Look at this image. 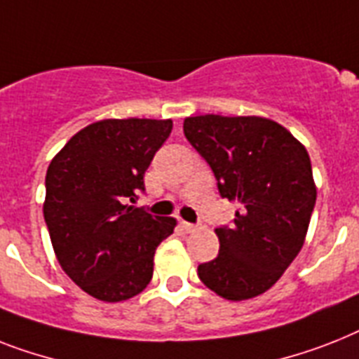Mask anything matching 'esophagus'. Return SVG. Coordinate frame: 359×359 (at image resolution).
<instances>
[{"label":"esophagus","mask_w":359,"mask_h":359,"mask_svg":"<svg viewBox=\"0 0 359 359\" xmlns=\"http://www.w3.org/2000/svg\"><path fill=\"white\" fill-rule=\"evenodd\" d=\"M180 225H182V229H184V232H195V230H197V225H194V223H188V221H182V223H180Z\"/></svg>","instance_id":"1"}]
</instances>
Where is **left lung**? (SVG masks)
<instances>
[{
	"instance_id": "left-lung-1",
	"label": "left lung",
	"mask_w": 359,
	"mask_h": 359,
	"mask_svg": "<svg viewBox=\"0 0 359 359\" xmlns=\"http://www.w3.org/2000/svg\"><path fill=\"white\" fill-rule=\"evenodd\" d=\"M184 136L214 171L221 197L240 205L232 225L215 229L217 258L197 275L226 301L262 295L304 245L317 197L310 154L280 123L258 116L186 118Z\"/></svg>"
}]
</instances>
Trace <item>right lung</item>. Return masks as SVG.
<instances>
[{
	"label": "right lung",
	"mask_w": 359,
	"mask_h": 359,
	"mask_svg": "<svg viewBox=\"0 0 359 359\" xmlns=\"http://www.w3.org/2000/svg\"><path fill=\"white\" fill-rule=\"evenodd\" d=\"M173 129L171 119H101L55 154L43 219L64 273L97 301L138 295L153 278L156 247L177 221L130 206Z\"/></svg>",
	"instance_id": "right-lung-1"
}]
</instances>
